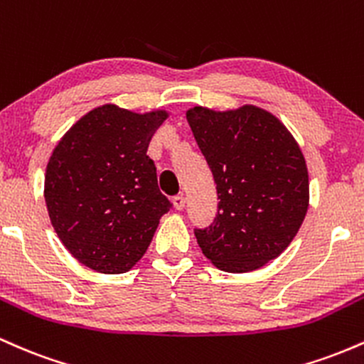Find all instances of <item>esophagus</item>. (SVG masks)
<instances>
[{
  "instance_id": "obj_1",
  "label": "esophagus",
  "mask_w": 364,
  "mask_h": 364,
  "mask_svg": "<svg viewBox=\"0 0 364 364\" xmlns=\"http://www.w3.org/2000/svg\"><path fill=\"white\" fill-rule=\"evenodd\" d=\"M173 205L176 210H181V208L185 207V196H183V193L173 196Z\"/></svg>"
}]
</instances>
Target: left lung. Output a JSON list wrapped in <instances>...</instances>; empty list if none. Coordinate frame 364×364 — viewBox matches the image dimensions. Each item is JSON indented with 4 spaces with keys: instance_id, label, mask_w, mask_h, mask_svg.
I'll use <instances>...</instances> for the list:
<instances>
[{
    "instance_id": "obj_1",
    "label": "left lung",
    "mask_w": 364,
    "mask_h": 364,
    "mask_svg": "<svg viewBox=\"0 0 364 364\" xmlns=\"http://www.w3.org/2000/svg\"><path fill=\"white\" fill-rule=\"evenodd\" d=\"M186 119L217 185V215L195 229L217 269L252 272L277 258L301 228L310 202L304 156L289 129L257 106L212 111L196 106Z\"/></svg>"
}]
</instances>
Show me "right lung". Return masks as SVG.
Segmentation results:
<instances>
[{
    "mask_svg": "<svg viewBox=\"0 0 364 364\" xmlns=\"http://www.w3.org/2000/svg\"><path fill=\"white\" fill-rule=\"evenodd\" d=\"M166 118V111L139 114L104 104L53 150L44 179L49 219L65 248L95 272H128L171 208L147 156Z\"/></svg>",
    "mask_w": 364,
    "mask_h": 364,
    "instance_id": "right-lung-1",
    "label": "right lung"
}]
</instances>
